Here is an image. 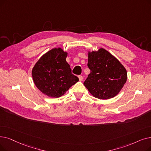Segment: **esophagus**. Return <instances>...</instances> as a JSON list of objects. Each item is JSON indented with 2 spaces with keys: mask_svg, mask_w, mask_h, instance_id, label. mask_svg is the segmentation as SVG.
Segmentation results:
<instances>
[{
  "mask_svg": "<svg viewBox=\"0 0 151 151\" xmlns=\"http://www.w3.org/2000/svg\"><path fill=\"white\" fill-rule=\"evenodd\" d=\"M78 78H79V80H80V81H82L83 80V76L80 75L79 76H78Z\"/></svg>",
  "mask_w": 151,
  "mask_h": 151,
  "instance_id": "34e87169",
  "label": "esophagus"
}]
</instances>
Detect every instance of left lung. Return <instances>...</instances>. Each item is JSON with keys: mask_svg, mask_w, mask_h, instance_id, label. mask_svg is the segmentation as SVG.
<instances>
[{"mask_svg": "<svg viewBox=\"0 0 151 151\" xmlns=\"http://www.w3.org/2000/svg\"><path fill=\"white\" fill-rule=\"evenodd\" d=\"M91 72L84 82L89 93L99 99H109L120 93L127 80V71L120 61L106 49L88 52Z\"/></svg>", "mask_w": 151, "mask_h": 151, "instance_id": "8db88e82", "label": "left lung"}]
</instances>
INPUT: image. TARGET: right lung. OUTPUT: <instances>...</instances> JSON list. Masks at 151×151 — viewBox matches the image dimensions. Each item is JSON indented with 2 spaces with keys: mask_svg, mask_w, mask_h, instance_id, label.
I'll use <instances>...</instances> for the list:
<instances>
[{
  "mask_svg": "<svg viewBox=\"0 0 151 151\" xmlns=\"http://www.w3.org/2000/svg\"><path fill=\"white\" fill-rule=\"evenodd\" d=\"M68 53L54 48L44 54L32 70V80L42 93L50 97L63 96L79 79L71 73L67 62Z\"/></svg>",
  "mask_w": 151,
  "mask_h": 151,
  "instance_id": "1",
  "label": "right lung"
}]
</instances>
